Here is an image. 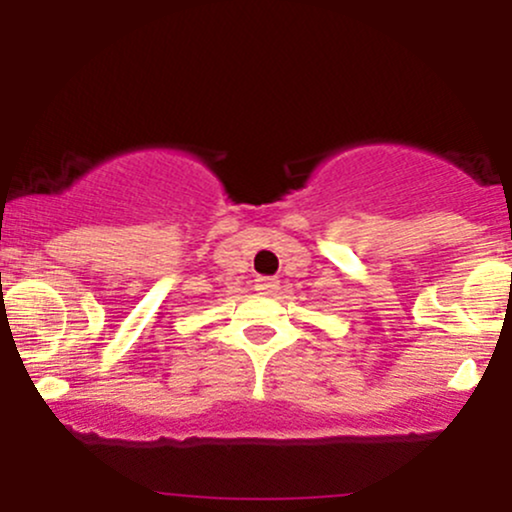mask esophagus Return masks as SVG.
Listing matches in <instances>:
<instances>
[{
  "label": "esophagus",
  "instance_id": "34e87169",
  "mask_svg": "<svg viewBox=\"0 0 512 512\" xmlns=\"http://www.w3.org/2000/svg\"><path fill=\"white\" fill-rule=\"evenodd\" d=\"M255 289L260 293H274L276 289H279V281L272 279V276H260L255 284Z\"/></svg>",
  "mask_w": 512,
  "mask_h": 512
}]
</instances>
